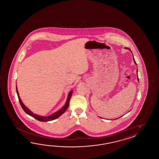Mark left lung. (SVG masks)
<instances>
[{
  "instance_id": "8db88e82",
  "label": "left lung",
  "mask_w": 159,
  "mask_h": 159,
  "mask_svg": "<svg viewBox=\"0 0 159 159\" xmlns=\"http://www.w3.org/2000/svg\"><path fill=\"white\" fill-rule=\"evenodd\" d=\"M129 50H130V49H129ZM130 51H131V50H130ZM133 59H134V62H135V64H136V61H135V59H134V58ZM136 71H137V74H138V69H137V70H136ZM138 80L139 81V78H138Z\"/></svg>"
}]
</instances>
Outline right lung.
<instances>
[{"label":"right lung","instance_id":"obj_1","mask_svg":"<svg viewBox=\"0 0 159 159\" xmlns=\"http://www.w3.org/2000/svg\"><path fill=\"white\" fill-rule=\"evenodd\" d=\"M16 93H17V97L19 98V101L20 102V104L22 108L23 109L24 111L25 112L27 113V114H28L29 115H30L31 116H32L33 118H34L36 119H37V120L39 121H40V122H48V121H51V120H54L58 118L60 116H61L63 113H64L65 111L67 110V108H68L69 106V102L70 100V98L71 97V95H72V91H70L69 92V94H68V98H67V101L65 103L64 106L62 107V108L60 109L59 111L54 112V114H52V115H49L48 116H39V115H36V114H34L32 112L30 111V110L27 108V107L25 106V105L23 103L22 101H21L20 98L19 97V93L17 91V87H16Z\"/></svg>","mask_w":159,"mask_h":159}]
</instances>
